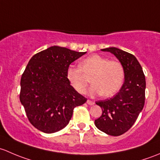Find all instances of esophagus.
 Here are the masks:
<instances>
[{
    "label": "esophagus",
    "mask_w": 160,
    "mask_h": 160,
    "mask_svg": "<svg viewBox=\"0 0 160 160\" xmlns=\"http://www.w3.org/2000/svg\"><path fill=\"white\" fill-rule=\"evenodd\" d=\"M87 104L88 105H93L94 104H95V103H94V102H92V101H91V100H87Z\"/></svg>",
    "instance_id": "esophagus-1"
}]
</instances>
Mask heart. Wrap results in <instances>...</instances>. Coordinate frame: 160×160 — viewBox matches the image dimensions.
Returning <instances> with one entry per match:
<instances>
[{"instance_id":"b5f03b06","label":"heart","mask_w":160,"mask_h":160,"mask_svg":"<svg viewBox=\"0 0 160 160\" xmlns=\"http://www.w3.org/2000/svg\"><path fill=\"white\" fill-rule=\"evenodd\" d=\"M85 76H92L93 85L88 89L91 96L100 95L110 97L118 92L125 78L122 65L117 61H109L107 58L94 55L87 58L80 64V68L69 65L66 77L74 89L82 94L88 84Z\"/></svg>"}]
</instances>
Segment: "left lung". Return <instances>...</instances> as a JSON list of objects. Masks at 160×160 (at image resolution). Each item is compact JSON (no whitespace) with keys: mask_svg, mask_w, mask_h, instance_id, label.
<instances>
[{"mask_svg":"<svg viewBox=\"0 0 160 160\" xmlns=\"http://www.w3.org/2000/svg\"><path fill=\"white\" fill-rule=\"evenodd\" d=\"M114 55L122 65L125 82L112 98L98 101L102 114L95 125L103 132L118 136L127 132L137 119L145 104L146 78L140 64L132 54L115 47L102 49Z\"/></svg>","mask_w":160,"mask_h":160,"instance_id":"1","label":"left lung"}]
</instances>
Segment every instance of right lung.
<instances>
[{"mask_svg": "<svg viewBox=\"0 0 160 160\" xmlns=\"http://www.w3.org/2000/svg\"><path fill=\"white\" fill-rule=\"evenodd\" d=\"M85 53L52 46L30 59L21 76L20 101L36 129L44 133L64 129L74 108L87 101L66 77L70 64Z\"/></svg>", "mask_w": 160, "mask_h": 160, "instance_id": "right-lung-1", "label": "right lung"}]
</instances>
